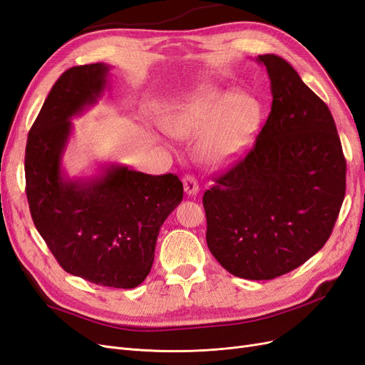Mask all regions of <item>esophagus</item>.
Returning <instances> with one entry per match:
<instances>
[{
	"instance_id": "1",
	"label": "esophagus",
	"mask_w": 365,
	"mask_h": 365,
	"mask_svg": "<svg viewBox=\"0 0 365 365\" xmlns=\"http://www.w3.org/2000/svg\"><path fill=\"white\" fill-rule=\"evenodd\" d=\"M183 187L187 195H197L198 192V182L195 180L194 175H185L183 178Z\"/></svg>"
}]
</instances>
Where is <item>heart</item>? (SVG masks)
Masks as SVG:
<instances>
[{
  "label": "heart",
  "mask_w": 365,
  "mask_h": 365,
  "mask_svg": "<svg viewBox=\"0 0 365 365\" xmlns=\"http://www.w3.org/2000/svg\"><path fill=\"white\" fill-rule=\"evenodd\" d=\"M261 118V106L244 93L198 89L175 103L167 118L171 135L203 136L198 155L207 165L222 167L249 148Z\"/></svg>",
  "instance_id": "obj_1"
}]
</instances>
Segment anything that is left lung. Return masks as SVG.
Masks as SVG:
<instances>
[{
    "instance_id": "1",
    "label": "left lung",
    "mask_w": 365,
    "mask_h": 365,
    "mask_svg": "<svg viewBox=\"0 0 365 365\" xmlns=\"http://www.w3.org/2000/svg\"><path fill=\"white\" fill-rule=\"evenodd\" d=\"M272 112L247 155L203 195L210 253L237 277L292 272L332 233L346 194L334 116L284 58L264 54Z\"/></svg>"
}]
</instances>
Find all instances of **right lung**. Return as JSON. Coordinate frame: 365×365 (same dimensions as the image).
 <instances>
[{
	"instance_id": "1",
	"label": "right lung",
	"mask_w": 365,
	"mask_h": 365,
	"mask_svg": "<svg viewBox=\"0 0 365 365\" xmlns=\"http://www.w3.org/2000/svg\"><path fill=\"white\" fill-rule=\"evenodd\" d=\"M109 69L73 66L57 78L29 132L26 192L34 226L66 273L128 289L148 276L160 226L182 202L183 185L175 174L124 165L88 180L63 174L71 118L97 103Z\"/></svg>"
}]
</instances>
